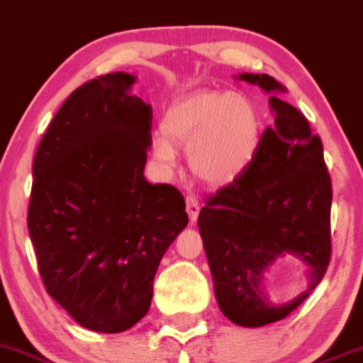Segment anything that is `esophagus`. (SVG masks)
I'll list each match as a JSON object with an SVG mask.
<instances>
[{
	"instance_id": "1",
	"label": "esophagus",
	"mask_w": 363,
	"mask_h": 363,
	"mask_svg": "<svg viewBox=\"0 0 363 363\" xmlns=\"http://www.w3.org/2000/svg\"><path fill=\"white\" fill-rule=\"evenodd\" d=\"M187 213H189V219H191V223L194 224L196 219H198V216H199V203H198V199L192 198V196H187Z\"/></svg>"
}]
</instances>
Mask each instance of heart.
I'll return each mask as SVG.
<instances>
[{"mask_svg":"<svg viewBox=\"0 0 363 363\" xmlns=\"http://www.w3.org/2000/svg\"><path fill=\"white\" fill-rule=\"evenodd\" d=\"M155 140V158L165 167L176 160L172 146L189 147L191 171L213 187L233 184L260 146L257 106L240 92H194L167 106Z\"/></svg>","mask_w":363,"mask_h":363,"instance_id":"obj_1","label":"heart"}]
</instances>
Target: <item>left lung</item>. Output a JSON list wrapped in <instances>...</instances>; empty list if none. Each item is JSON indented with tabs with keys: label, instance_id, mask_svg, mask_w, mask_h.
<instances>
[{
	"label": "left lung",
	"instance_id": "1",
	"mask_svg": "<svg viewBox=\"0 0 363 363\" xmlns=\"http://www.w3.org/2000/svg\"><path fill=\"white\" fill-rule=\"evenodd\" d=\"M237 80L267 92L274 123L262 133L250 167L203 206L198 226L220 312L239 326L260 328L298 308L326 272L331 179L320 139L279 98L287 89L269 74L242 72ZM283 256L306 265L309 289L291 302L272 303L263 272Z\"/></svg>",
	"mask_w": 363,
	"mask_h": 363
}]
</instances>
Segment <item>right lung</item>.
Instances as JSON below:
<instances>
[{
  "mask_svg": "<svg viewBox=\"0 0 363 363\" xmlns=\"http://www.w3.org/2000/svg\"><path fill=\"white\" fill-rule=\"evenodd\" d=\"M137 78L110 72L76 89L33 160L28 231L48 294L87 330L121 333L147 313L153 279L189 224L172 185L144 178L151 105Z\"/></svg>",
  "mask_w": 363,
  "mask_h": 363,
  "instance_id": "right-lung-1",
  "label": "right lung"
}]
</instances>
